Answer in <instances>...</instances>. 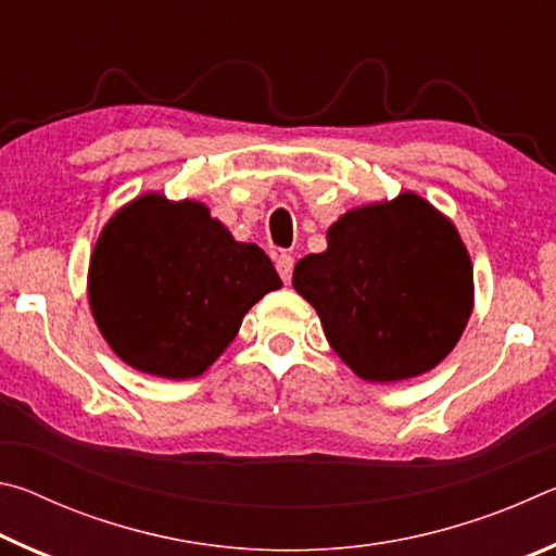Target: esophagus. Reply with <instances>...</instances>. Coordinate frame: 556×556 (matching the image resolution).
Instances as JSON below:
<instances>
[{
	"label": "esophagus",
	"mask_w": 556,
	"mask_h": 556,
	"mask_svg": "<svg viewBox=\"0 0 556 556\" xmlns=\"http://www.w3.org/2000/svg\"><path fill=\"white\" fill-rule=\"evenodd\" d=\"M277 271H279L281 281H285V285H289L291 271H294V257L287 255V252H281V255L277 257Z\"/></svg>",
	"instance_id": "1"
}]
</instances>
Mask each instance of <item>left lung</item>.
<instances>
[{"label": "left lung", "mask_w": 556, "mask_h": 556, "mask_svg": "<svg viewBox=\"0 0 556 556\" xmlns=\"http://www.w3.org/2000/svg\"><path fill=\"white\" fill-rule=\"evenodd\" d=\"M291 285L341 361L368 382L434 370L473 312V265L456 225L414 191L345 211Z\"/></svg>", "instance_id": "left-lung-1"}]
</instances>
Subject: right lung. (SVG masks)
Returning <instances> with one entry per match:
<instances>
[{
  "mask_svg": "<svg viewBox=\"0 0 556 556\" xmlns=\"http://www.w3.org/2000/svg\"><path fill=\"white\" fill-rule=\"evenodd\" d=\"M281 287L255 242H238L201 201L149 191L105 223L88 267L90 312L129 368L199 378L244 314Z\"/></svg>",
  "mask_w": 556,
  "mask_h": 556,
  "instance_id": "1",
  "label": "right lung"
}]
</instances>
